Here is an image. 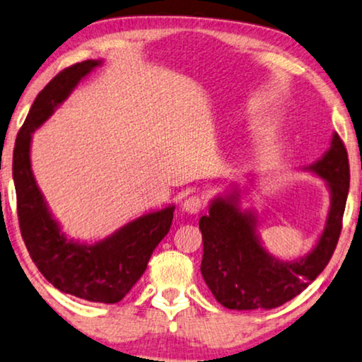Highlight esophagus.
Masks as SVG:
<instances>
[{
    "label": "esophagus",
    "mask_w": 362,
    "mask_h": 362,
    "mask_svg": "<svg viewBox=\"0 0 362 362\" xmlns=\"http://www.w3.org/2000/svg\"><path fill=\"white\" fill-rule=\"evenodd\" d=\"M204 209V201L202 197H199L197 194H191L185 199L182 202V211L187 214H199Z\"/></svg>",
    "instance_id": "1"
}]
</instances>
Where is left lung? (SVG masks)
I'll return each instance as SVG.
<instances>
[{"label": "left lung", "instance_id": "left-lung-1", "mask_svg": "<svg viewBox=\"0 0 362 362\" xmlns=\"http://www.w3.org/2000/svg\"><path fill=\"white\" fill-rule=\"evenodd\" d=\"M305 170L327 182V222L305 256L286 261L272 256L261 243L258 216L240 209L237 187L211 201L199 220L204 255L201 272L214 297L232 310L276 308L300 294L325 269L337 248L349 191L348 151L334 132L329 148Z\"/></svg>", "mask_w": 362, "mask_h": 362}]
</instances>
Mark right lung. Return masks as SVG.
Wrapping results in <instances>:
<instances>
[{
  "label": "right lung",
  "instance_id": "add662e5",
  "mask_svg": "<svg viewBox=\"0 0 362 362\" xmlns=\"http://www.w3.org/2000/svg\"><path fill=\"white\" fill-rule=\"evenodd\" d=\"M103 60H86L59 73L39 93L16 139L13 180L21 235L47 281L65 294L90 302L122 300L146 269L153 250L170 232L175 206L144 214L94 243L68 238L52 216L30 166L33 134Z\"/></svg>",
  "mask_w": 362,
  "mask_h": 362
}]
</instances>
